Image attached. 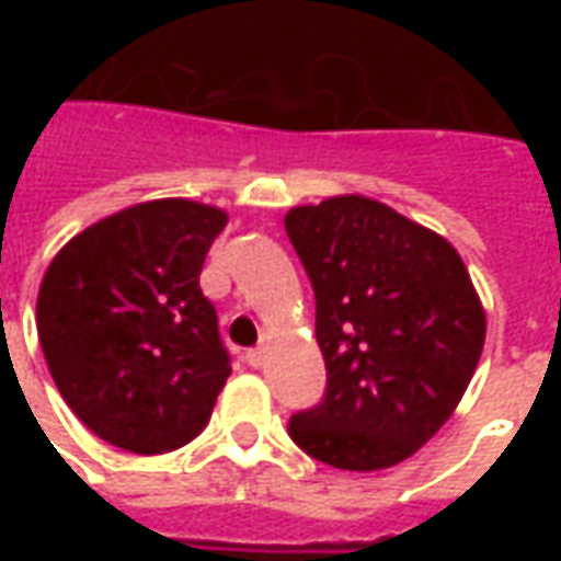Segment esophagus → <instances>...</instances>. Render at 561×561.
<instances>
[{"label": "esophagus", "instance_id": "34e87169", "mask_svg": "<svg viewBox=\"0 0 561 561\" xmlns=\"http://www.w3.org/2000/svg\"><path fill=\"white\" fill-rule=\"evenodd\" d=\"M264 357H267V340H261V345H255V348H249L245 352V360H249V366H264Z\"/></svg>", "mask_w": 561, "mask_h": 561}]
</instances>
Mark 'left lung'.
I'll return each mask as SVG.
<instances>
[{"label": "left lung", "mask_w": 561, "mask_h": 561, "mask_svg": "<svg viewBox=\"0 0 561 561\" xmlns=\"http://www.w3.org/2000/svg\"><path fill=\"white\" fill-rule=\"evenodd\" d=\"M285 231L316 291L328 366L318 405L288 433L348 471L409 459L454 414L481 360L486 318L457 249L364 195L294 207Z\"/></svg>", "instance_id": "1"}]
</instances>
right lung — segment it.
Listing matches in <instances>:
<instances>
[{
	"mask_svg": "<svg viewBox=\"0 0 561 561\" xmlns=\"http://www.w3.org/2000/svg\"><path fill=\"white\" fill-rule=\"evenodd\" d=\"M228 216L164 197L78 233L47 267L38 340L68 409L107 445L168 454L207 426L231 376L201 270Z\"/></svg>",
	"mask_w": 561,
	"mask_h": 561,
	"instance_id": "right-lung-1",
	"label": "right lung"
}]
</instances>
